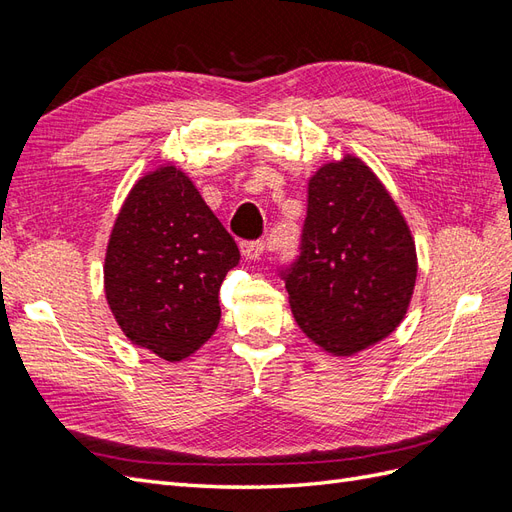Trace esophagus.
Listing matches in <instances>:
<instances>
[{
    "instance_id": "obj_1",
    "label": "esophagus",
    "mask_w": 512,
    "mask_h": 512,
    "mask_svg": "<svg viewBox=\"0 0 512 512\" xmlns=\"http://www.w3.org/2000/svg\"><path fill=\"white\" fill-rule=\"evenodd\" d=\"M267 252V241H243L241 243V254L250 260L260 258Z\"/></svg>"
}]
</instances>
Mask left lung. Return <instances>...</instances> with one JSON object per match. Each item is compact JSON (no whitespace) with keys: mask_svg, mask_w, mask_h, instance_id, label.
I'll use <instances>...</instances> for the list:
<instances>
[{"mask_svg":"<svg viewBox=\"0 0 512 512\" xmlns=\"http://www.w3.org/2000/svg\"><path fill=\"white\" fill-rule=\"evenodd\" d=\"M299 254L277 267L303 333L348 356L395 331L414 282L408 224L359 158L322 166L309 181Z\"/></svg>","mask_w":512,"mask_h":512,"instance_id":"8db88e82","label":"left lung"}]
</instances>
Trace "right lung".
<instances>
[{
    "label": "right lung",
    "mask_w": 512,
    "mask_h": 512,
    "mask_svg": "<svg viewBox=\"0 0 512 512\" xmlns=\"http://www.w3.org/2000/svg\"><path fill=\"white\" fill-rule=\"evenodd\" d=\"M239 247L175 166L132 188L104 262L106 299L130 342L166 361L203 346L220 324L218 292Z\"/></svg>",
    "instance_id": "right-lung-1"
}]
</instances>
